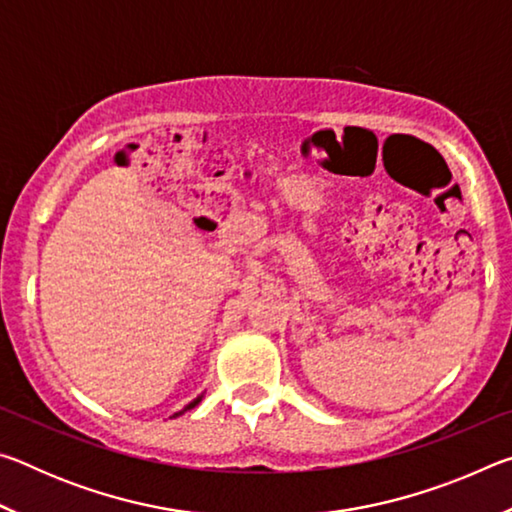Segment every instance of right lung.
<instances>
[{
    "label": "right lung",
    "mask_w": 512,
    "mask_h": 512,
    "mask_svg": "<svg viewBox=\"0 0 512 512\" xmlns=\"http://www.w3.org/2000/svg\"><path fill=\"white\" fill-rule=\"evenodd\" d=\"M196 404H198V400H196V402H192V404H189V406H187V409H192V406H196Z\"/></svg>",
    "instance_id": "obj_1"
}]
</instances>
